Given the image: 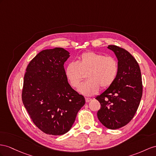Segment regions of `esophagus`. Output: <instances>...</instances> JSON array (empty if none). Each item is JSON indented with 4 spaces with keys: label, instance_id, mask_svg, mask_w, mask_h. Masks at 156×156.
Masks as SVG:
<instances>
[{
    "label": "esophagus",
    "instance_id": "obj_1",
    "mask_svg": "<svg viewBox=\"0 0 156 156\" xmlns=\"http://www.w3.org/2000/svg\"><path fill=\"white\" fill-rule=\"evenodd\" d=\"M85 100H86V103H88V102H90V101L91 100V98H85Z\"/></svg>",
    "mask_w": 156,
    "mask_h": 156
}]
</instances>
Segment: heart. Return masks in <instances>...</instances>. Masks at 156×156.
Wrapping results in <instances>:
<instances>
[{"label": "heart", "instance_id": "b5f03b06", "mask_svg": "<svg viewBox=\"0 0 156 156\" xmlns=\"http://www.w3.org/2000/svg\"><path fill=\"white\" fill-rule=\"evenodd\" d=\"M118 62L111 56L94 51L83 53L78 62H71L66 68V75L70 85L78 87L86 77L87 80L80 86L78 91L90 96L99 90L106 89L113 84L118 74Z\"/></svg>", "mask_w": 156, "mask_h": 156}]
</instances>
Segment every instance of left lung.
<instances>
[{
    "label": "left lung",
    "instance_id": "1",
    "mask_svg": "<svg viewBox=\"0 0 156 156\" xmlns=\"http://www.w3.org/2000/svg\"><path fill=\"white\" fill-rule=\"evenodd\" d=\"M118 59V74L113 84L95 98L101 104L98 117L109 129L129 123L136 112L142 95L141 71L129 52L117 45H109Z\"/></svg>",
    "mask_w": 156,
    "mask_h": 156
}]
</instances>
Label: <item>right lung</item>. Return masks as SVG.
Wrapping results in <instances>:
<instances>
[{"mask_svg":"<svg viewBox=\"0 0 156 156\" xmlns=\"http://www.w3.org/2000/svg\"><path fill=\"white\" fill-rule=\"evenodd\" d=\"M69 52L56 47L39 53L27 66L22 99L39 129L51 135L69 131L85 98L68 82L64 64Z\"/></svg>","mask_w":156,"mask_h":156,"instance_id":"add662e5","label":"right lung"}]
</instances>
